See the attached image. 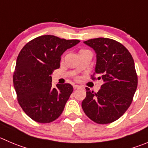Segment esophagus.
Instances as JSON below:
<instances>
[{
	"mask_svg": "<svg viewBox=\"0 0 148 148\" xmlns=\"http://www.w3.org/2000/svg\"><path fill=\"white\" fill-rule=\"evenodd\" d=\"M73 88H74V89H78V88H81V86L78 85H73Z\"/></svg>",
	"mask_w": 148,
	"mask_h": 148,
	"instance_id": "34e87169",
	"label": "esophagus"
}]
</instances>
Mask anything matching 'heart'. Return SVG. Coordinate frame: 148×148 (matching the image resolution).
I'll return each mask as SVG.
<instances>
[{"mask_svg": "<svg viewBox=\"0 0 148 148\" xmlns=\"http://www.w3.org/2000/svg\"><path fill=\"white\" fill-rule=\"evenodd\" d=\"M88 51V50H86V49H81V50H80V53H81V52H83V51ZM77 79H78V78H77Z\"/></svg>", "mask_w": 148, "mask_h": 148, "instance_id": "1", "label": "heart"}]
</instances>
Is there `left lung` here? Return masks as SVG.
Listing matches in <instances>:
<instances>
[{"label":"left lung","instance_id":"1","mask_svg":"<svg viewBox=\"0 0 148 148\" xmlns=\"http://www.w3.org/2000/svg\"><path fill=\"white\" fill-rule=\"evenodd\" d=\"M97 54L95 72L91 79L102 80L97 93L86 88L82 102L86 115L99 124H108L124 114L133 100L137 88V75L132 54L123 45L107 38H93L84 42Z\"/></svg>","mask_w":148,"mask_h":148}]
</instances>
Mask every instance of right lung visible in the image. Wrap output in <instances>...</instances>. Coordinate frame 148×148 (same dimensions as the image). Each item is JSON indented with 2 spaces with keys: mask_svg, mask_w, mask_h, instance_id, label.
<instances>
[{
  "mask_svg": "<svg viewBox=\"0 0 148 148\" xmlns=\"http://www.w3.org/2000/svg\"><path fill=\"white\" fill-rule=\"evenodd\" d=\"M79 42L46 35L28 42L19 52L14 86L19 105L35 121L50 123L62 112L73 88L70 84L53 88L51 75L60 68L62 54Z\"/></svg>",
  "mask_w": 148,
  "mask_h": 148,
  "instance_id": "1",
  "label": "right lung"
}]
</instances>
